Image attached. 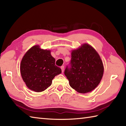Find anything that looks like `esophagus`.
I'll return each mask as SVG.
<instances>
[{
    "instance_id": "obj_1",
    "label": "esophagus",
    "mask_w": 126,
    "mask_h": 126,
    "mask_svg": "<svg viewBox=\"0 0 126 126\" xmlns=\"http://www.w3.org/2000/svg\"><path fill=\"white\" fill-rule=\"evenodd\" d=\"M61 70H62V73H63L64 70V66H62L61 67Z\"/></svg>"
}]
</instances>
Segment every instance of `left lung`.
I'll return each mask as SVG.
<instances>
[{"label":"left lung","mask_w":126,"mask_h":126,"mask_svg":"<svg viewBox=\"0 0 126 126\" xmlns=\"http://www.w3.org/2000/svg\"><path fill=\"white\" fill-rule=\"evenodd\" d=\"M70 66H66L64 74L70 87L79 93L92 92L102 78V61L97 51L88 44L72 51Z\"/></svg>","instance_id":"obj_1"}]
</instances>
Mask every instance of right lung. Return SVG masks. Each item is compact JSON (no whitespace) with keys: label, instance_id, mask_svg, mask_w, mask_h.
<instances>
[{"label":"right lung","instance_id":"1","mask_svg":"<svg viewBox=\"0 0 126 126\" xmlns=\"http://www.w3.org/2000/svg\"><path fill=\"white\" fill-rule=\"evenodd\" d=\"M20 73L24 82L30 90L41 92L52 84L53 78L62 73L55 65L50 50L34 45L26 52L21 61Z\"/></svg>","mask_w":126,"mask_h":126}]
</instances>
